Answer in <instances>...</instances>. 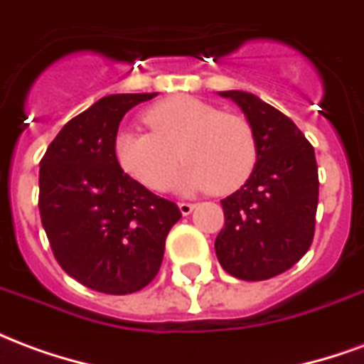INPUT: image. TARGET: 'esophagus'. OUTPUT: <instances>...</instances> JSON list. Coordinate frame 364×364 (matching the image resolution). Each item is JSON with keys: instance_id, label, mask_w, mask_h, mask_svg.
I'll return each instance as SVG.
<instances>
[{"instance_id": "1", "label": "esophagus", "mask_w": 364, "mask_h": 364, "mask_svg": "<svg viewBox=\"0 0 364 364\" xmlns=\"http://www.w3.org/2000/svg\"><path fill=\"white\" fill-rule=\"evenodd\" d=\"M179 210H181L183 216H187V214H191L195 210V205H193V203H179Z\"/></svg>"}]
</instances>
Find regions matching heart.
I'll use <instances>...</instances> for the list:
<instances>
[{"label":"heart","instance_id":"1","mask_svg":"<svg viewBox=\"0 0 364 364\" xmlns=\"http://www.w3.org/2000/svg\"><path fill=\"white\" fill-rule=\"evenodd\" d=\"M144 120L151 132L120 128L114 136L119 166L144 187L164 191L175 166L187 159L173 187L181 193H230L250 177L257 161L252 127L197 97L177 95L150 107Z\"/></svg>","mask_w":364,"mask_h":364}]
</instances>
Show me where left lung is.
I'll return each mask as SVG.
<instances>
[{"mask_svg":"<svg viewBox=\"0 0 364 364\" xmlns=\"http://www.w3.org/2000/svg\"><path fill=\"white\" fill-rule=\"evenodd\" d=\"M252 127L257 161L250 179L222 200L224 228L214 250L226 273L265 281L284 273L312 244L318 166L312 144L292 120L253 93L218 91Z\"/></svg>","mask_w":364,"mask_h":364,"instance_id":"8db88e82","label":"left lung"}]
</instances>
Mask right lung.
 I'll return each instance as SVG.
<instances>
[{
    "instance_id": "obj_1",
    "label": "right lung",
    "mask_w": 364,
    "mask_h": 364,
    "mask_svg": "<svg viewBox=\"0 0 364 364\" xmlns=\"http://www.w3.org/2000/svg\"><path fill=\"white\" fill-rule=\"evenodd\" d=\"M158 93L101 97L64 124L41 159L38 208L54 257L83 287L130 294L158 274L181 213L122 171L114 136L132 107Z\"/></svg>"
}]
</instances>
